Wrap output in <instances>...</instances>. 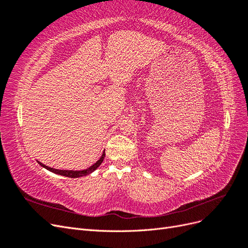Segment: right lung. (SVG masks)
<instances>
[{"instance_id": "add662e5", "label": "right lung", "mask_w": 248, "mask_h": 248, "mask_svg": "<svg viewBox=\"0 0 248 248\" xmlns=\"http://www.w3.org/2000/svg\"><path fill=\"white\" fill-rule=\"evenodd\" d=\"M104 156H106V151H103L102 155L100 158L97 160L93 166H91L90 168L86 169V170H57V169H52V168H49L47 166H46V164L41 163L40 161L37 160V162H38L40 166L44 169H46L47 170L54 172V174H57V175H60V176H65V177H68V178H79V177H84V176H87V175H90L92 174V172L94 170H96L97 169H98V167L100 166V164L102 163L103 159H104Z\"/></svg>"}]
</instances>
